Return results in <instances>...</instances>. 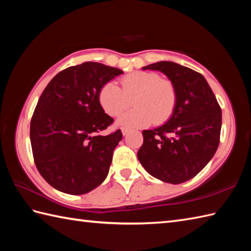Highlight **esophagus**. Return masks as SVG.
Wrapping results in <instances>:
<instances>
[{"label": "esophagus", "instance_id": "1", "mask_svg": "<svg viewBox=\"0 0 251 251\" xmlns=\"http://www.w3.org/2000/svg\"><path fill=\"white\" fill-rule=\"evenodd\" d=\"M128 132H129L128 128H125V127H124V128H122V134L124 136H126L127 134H128Z\"/></svg>", "mask_w": 251, "mask_h": 251}]
</instances>
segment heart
I'll return each mask as SVG.
<instances>
[{
  "label": "heart",
  "instance_id": "1",
  "mask_svg": "<svg viewBox=\"0 0 251 251\" xmlns=\"http://www.w3.org/2000/svg\"><path fill=\"white\" fill-rule=\"evenodd\" d=\"M120 88L114 82L101 86L98 100L106 114L117 116L129 108L130 100L136 106L123 114L117 124L123 127H146L161 124L173 114L177 92L169 79L148 71H136L121 79Z\"/></svg>",
  "mask_w": 251,
  "mask_h": 251
}]
</instances>
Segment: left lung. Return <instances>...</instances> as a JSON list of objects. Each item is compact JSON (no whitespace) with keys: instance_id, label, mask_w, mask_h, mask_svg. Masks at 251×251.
<instances>
[{"instance_id":"obj_1","label":"left lung","mask_w":251,"mask_h":251,"mask_svg":"<svg viewBox=\"0 0 251 251\" xmlns=\"http://www.w3.org/2000/svg\"><path fill=\"white\" fill-rule=\"evenodd\" d=\"M142 69L164 73L174 84L177 101L164 125L142 131L138 159L164 182H185L215 155L220 142L221 108L205 77L190 68L159 61Z\"/></svg>"}]
</instances>
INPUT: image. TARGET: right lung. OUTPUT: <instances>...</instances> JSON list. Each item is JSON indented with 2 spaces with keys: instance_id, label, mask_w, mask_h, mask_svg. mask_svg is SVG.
Instances as JSON below:
<instances>
[{
  "instance_id": "obj_1",
  "label": "right lung",
  "mask_w": 251,
  "mask_h": 251,
  "mask_svg": "<svg viewBox=\"0 0 251 251\" xmlns=\"http://www.w3.org/2000/svg\"><path fill=\"white\" fill-rule=\"evenodd\" d=\"M123 71L83 62L59 72L37 101L30 124L34 163L52 188L67 194L88 193L108 176L121 129L98 135L113 119L98 100L102 85Z\"/></svg>"
}]
</instances>
